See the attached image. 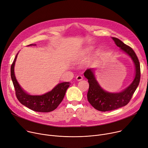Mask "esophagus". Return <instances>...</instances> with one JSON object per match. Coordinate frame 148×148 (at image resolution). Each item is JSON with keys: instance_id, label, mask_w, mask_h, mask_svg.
Returning <instances> with one entry per match:
<instances>
[{"instance_id": "obj_1", "label": "esophagus", "mask_w": 148, "mask_h": 148, "mask_svg": "<svg viewBox=\"0 0 148 148\" xmlns=\"http://www.w3.org/2000/svg\"><path fill=\"white\" fill-rule=\"evenodd\" d=\"M83 76L82 75H78L76 77V79L77 80V81H80V80L83 79Z\"/></svg>"}]
</instances>
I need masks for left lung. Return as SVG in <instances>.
<instances>
[{"label": "left lung", "instance_id": "obj_1", "mask_svg": "<svg viewBox=\"0 0 148 148\" xmlns=\"http://www.w3.org/2000/svg\"><path fill=\"white\" fill-rule=\"evenodd\" d=\"M117 47L132 58L136 67V75L133 83L120 92H109L103 90L96 80L92 69H87L84 76L88 79L89 88L87 99L90 104L97 110L107 112L115 110L127 105L136 90L140 79V67L139 60L133 49L116 38H112Z\"/></svg>", "mask_w": 148, "mask_h": 148}]
</instances>
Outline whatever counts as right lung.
I'll list each match as a JSON object with an SVG mask.
<instances>
[{"instance_id":"1","label":"right lung","mask_w":148,"mask_h":148,"mask_svg":"<svg viewBox=\"0 0 148 148\" xmlns=\"http://www.w3.org/2000/svg\"><path fill=\"white\" fill-rule=\"evenodd\" d=\"M30 45H35L30 44ZM16 54L10 68V75L15 90L16 96L19 101L28 108L38 112H50L54 110L62 101L65 92L71 84L70 82L58 84L51 91L41 96H32L26 92L20 87L15 76L14 66L17 58Z\"/></svg>"}]
</instances>
